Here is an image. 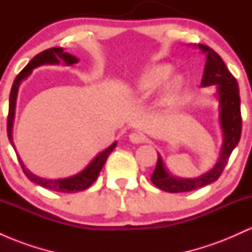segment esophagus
<instances>
[{
	"label": "esophagus",
	"instance_id": "esophagus-1",
	"mask_svg": "<svg viewBox=\"0 0 252 252\" xmlns=\"http://www.w3.org/2000/svg\"><path fill=\"white\" fill-rule=\"evenodd\" d=\"M129 140L131 141L132 143L140 144V143L144 142L146 137H144L142 134H140V132H131V134L129 135Z\"/></svg>",
	"mask_w": 252,
	"mask_h": 252
}]
</instances>
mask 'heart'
<instances>
[{
	"label": "heart",
	"instance_id": "1",
	"mask_svg": "<svg viewBox=\"0 0 252 252\" xmlns=\"http://www.w3.org/2000/svg\"><path fill=\"white\" fill-rule=\"evenodd\" d=\"M172 71V66L164 65V63L152 66L138 78V90L143 92H150L158 89L166 80L163 85L164 97H173L180 91L184 85V77L181 74H173L169 77Z\"/></svg>",
	"mask_w": 252,
	"mask_h": 252
}]
</instances>
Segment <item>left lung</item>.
Returning a JSON list of instances; mask_svg holds the SVG:
<instances>
[{
	"label": "left lung",
	"mask_w": 252,
	"mask_h": 252,
	"mask_svg": "<svg viewBox=\"0 0 252 252\" xmlns=\"http://www.w3.org/2000/svg\"><path fill=\"white\" fill-rule=\"evenodd\" d=\"M199 48L206 54L201 85H217L218 88L219 108H220L219 117H220L222 134H224V144H222L220 158L216 166L206 174L196 179H179L169 175V173L164 169L162 160L158 155V163L150 180L158 189L164 192H189V190L200 189L215 182L220 176L231 153L236 148L241 138L242 115L238 83L236 78L231 74V72L227 70L226 65L218 53H216L209 46L201 45V43H199Z\"/></svg>",
	"instance_id": "left-lung-1"
}]
</instances>
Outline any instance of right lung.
Masks as SVG:
<instances>
[{
	"instance_id": "obj_1",
	"label": "right lung",
	"mask_w": 252,
	"mask_h": 252,
	"mask_svg": "<svg viewBox=\"0 0 252 252\" xmlns=\"http://www.w3.org/2000/svg\"><path fill=\"white\" fill-rule=\"evenodd\" d=\"M60 60H63L66 65H73V63H78V59L76 57L71 56V54L65 53L63 47H52L48 50L41 52V53L36 54L33 59L28 63V65L17 74V77L14 80L13 86H11L10 91V97H9V111H8V121H7V132H8V138H9L11 146H13L14 150L15 146L13 142V136H11V130H13V122H14V115H15V105H16V96L17 91H19L20 83L27 78L33 71V68L37 67V66L43 65V63H60ZM116 147V142H114L109 148H106L104 152L99 153L96 158L92 160V162L86 167L85 169L82 170L79 174L71 176L67 179H60V180H48V179H42L39 176L34 175L33 173H31L30 170L25 167L24 162L21 161L20 156L17 155L19 158V162L21 164L22 170L27 176L28 179L34 184L40 185L43 189H47L54 192H60V193H74L79 192V190H84L89 189L94 181L97 180L98 175H99L100 170H102L104 163H105L106 158L110 155V153L115 149Z\"/></svg>"
}]
</instances>
